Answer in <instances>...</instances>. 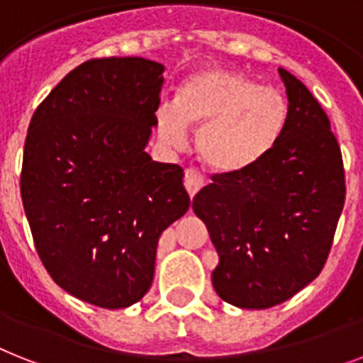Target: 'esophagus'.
I'll list each match as a JSON object with an SVG mask.
<instances>
[{
	"instance_id": "34e87169",
	"label": "esophagus",
	"mask_w": 363,
	"mask_h": 363,
	"mask_svg": "<svg viewBox=\"0 0 363 363\" xmlns=\"http://www.w3.org/2000/svg\"><path fill=\"white\" fill-rule=\"evenodd\" d=\"M184 186H186L190 197H194L197 191L205 186V177L197 172V169H191L190 167V169H186V172H184Z\"/></svg>"
}]
</instances>
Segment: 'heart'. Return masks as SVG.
Masks as SVG:
<instances>
[{
	"mask_svg": "<svg viewBox=\"0 0 363 363\" xmlns=\"http://www.w3.org/2000/svg\"><path fill=\"white\" fill-rule=\"evenodd\" d=\"M284 93L235 70L208 67L182 84L177 104L156 111L158 134L166 143H186L188 125L197 132V152L216 172H240L274 147L287 121Z\"/></svg>",
	"mask_w": 363,
	"mask_h": 363,
	"instance_id": "b5f03b06",
	"label": "heart"
}]
</instances>
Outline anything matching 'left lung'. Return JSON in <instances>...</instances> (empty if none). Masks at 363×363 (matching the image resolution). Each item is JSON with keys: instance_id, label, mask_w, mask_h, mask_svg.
<instances>
[{"instance_id": "left-lung-1", "label": "left lung", "mask_w": 363, "mask_h": 363, "mask_svg": "<svg viewBox=\"0 0 363 363\" xmlns=\"http://www.w3.org/2000/svg\"><path fill=\"white\" fill-rule=\"evenodd\" d=\"M278 72L289 99L278 141L253 166L212 177L191 203L220 257L214 291L242 309L281 304L319 276L345 203L325 110L300 79Z\"/></svg>"}]
</instances>
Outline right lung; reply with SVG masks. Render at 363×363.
Here are the masks:
<instances>
[{
    "mask_svg": "<svg viewBox=\"0 0 363 363\" xmlns=\"http://www.w3.org/2000/svg\"><path fill=\"white\" fill-rule=\"evenodd\" d=\"M162 85L151 59H91L29 123L20 194L35 248L59 287L99 308L145 296L158 238L190 208L182 167L145 152Z\"/></svg>",
    "mask_w": 363,
    "mask_h": 363,
    "instance_id": "add662e5",
    "label": "right lung"
}]
</instances>
